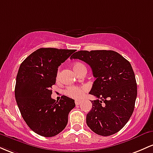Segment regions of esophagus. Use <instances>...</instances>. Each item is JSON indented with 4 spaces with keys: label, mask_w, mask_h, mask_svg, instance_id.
<instances>
[{
    "label": "esophagus",
    "mask_w": 153,
    "mask_h": 153,
    "mask_svg": "<svg viewBox=\"0 0 153 153\" xmlns=\"http://www.w3.org/2000/svg\"><path fill=\"white\" fill-rule=\"evenodd\" d=\"M75 103L76 105H79L80 104V103H81V101H80V100H75Z\"/></svg>",
    "instance_id": "34e87169"
}]
</instances>
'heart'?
Masks as SVG:
<instances>
[{
	"instance_id": "b5f03b06",
	"label": "heart",
	"mask_w": 153,
	"mask_h": 153,
	"mask_svg": "<svg viewBox=\"0 0 153 153\" xmlns=\"http://www.w3.org/2000/svg\"><path fill=\"white\" fill-rule=\"evenodd\" d=\"M73 68L77 74H78L83 70H86L85 66L80 62L73 63ZM57 78H58V75H57ZM87 88L85 86H69L64 91V94L73 99H79L85 94Z\"/></svg>"
}]
</instances>
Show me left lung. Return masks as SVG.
<instances>
[{"label":"left lung","instance_id":"obj_1","mask_svg":"<svg viewBox=\"0 0 153 153\" xmlns=\"http://www.w3.org/2000/svg\"><path fill=\"white\" fill-rule=\"evenodd\" d=\"M71 59L91 66L96 80L89 94L97 99L86 116L88 127L96 134L110 136L125 126L134 111L137 94L130 62L113 50H80Z\"/></svg>","mask_w":153,"mask_h":153}]
</instances>
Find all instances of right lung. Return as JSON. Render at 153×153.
<instances>
[{
	"label": "right lung",
	"mask_w": 153,
	"mask_h": 153,
	"mask_svg": "<svg viewBox=\"0 0 153 153\" xmlns=\"http://www.w3.org/2000/svg\"><path fill=\"white\" fill-rule=\"evenodd\" d=\"M75 50L40 48L28 56L17 73L15 97L21 114L32 131L50 137L66 127L75 101L62 96L59 102L51 98L58 67Z\"/></svg>",
	"instance_id": "right-lung-1"
}]
</instances>
